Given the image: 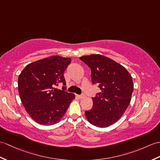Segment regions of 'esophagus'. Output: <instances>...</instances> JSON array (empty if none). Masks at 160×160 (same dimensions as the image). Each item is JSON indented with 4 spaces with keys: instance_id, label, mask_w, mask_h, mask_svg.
I'll list each match as a JSON object with an SVG mask.
<instances>
[{
    "instance_id": "34e87169",
    "label": "esophagus",
    "mask_w": 160,
    "mask_h": 160,
    "mask_svg": "<svg viewBox=\"0 0 160 160\" xmlns=\"http://www.w3.org/2000/svg\"><path fill=\"white\" fill-rule=\"evenodd\" d=\"M76 96H77V97L79 99H82V98H85V95H77Z\"/></svg>"
}]
</instances>
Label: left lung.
Segmentation results:
<instances>
[{
    "instance_id": "8db88e82",
    "label": "left lung",
    "mask_w": 160,
    "mask_h": 160,
    "mask_svg": "<svg viewBox=\"0 0 160 160\" xmlns=\"http://www.w3.org/2000/svg\"><path fill=\"white\" fill-rule=\"evenodd\" d=\"M80 59L91 68L92 82L99 84L102 91L92 98L93 105L85 111V116L96 127H109L120 119L129 105L132 77L123 66L103 55H87Z\"/></svg>"
}]
</instances>
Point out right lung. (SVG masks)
Wrapping results in <instances>:
<instances>
[{
  "label": "right lung",
  "instance_id": "1",
  "mask_svg": "<svg viewBox=\"0 0 160 160\" xmlns=\"http://www.w3.org/2000/svg\"><path fill=\"white\" fill-rule=\"evenodd\" d=\"M71 58L59 56L30 63L18 77V92L21 102L32 120L43 125H51L61 121L75 95L56 88L66 85L64 72Z\"/></svg>",
  "mask_w": 160,
  "mask_h": 160
}]
</instances>
